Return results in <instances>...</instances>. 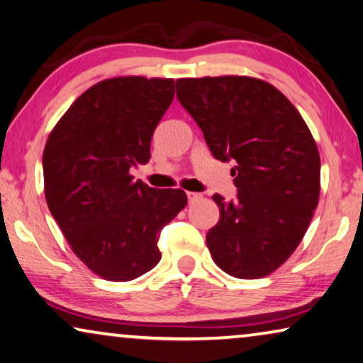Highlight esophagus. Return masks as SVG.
Masks as SVG:
<instances>
[{"label":"esophagus","mask_w":363,"mask_h":363,"mask_svg":"<svg viewBox=\"0 0 363 363\" xmlns=\"http://www.w3.org/2000/svg\"><path fill=\"white\" fill-rule=\"evenodd\" d=\"M200 197V194H197V192H187V199H189V202H196V200H199Z\"/></svg>","instance_id":"obj_1"}]
</instances>
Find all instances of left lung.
Instances as JSON below:
<instances>
[{
  "instance_id": "obj_1",
  "label": "left lung",
  "mask_w": 363,
  "mask_h": 363,
  "mask_svg": "<svg viewBox=\"0 0 363 363\" xmlns=\"http://www.w3.org/2000/svg\"><path fill=\"white\" fill-rule=\"evenodd\" d=\"M176 96L228 163L236 200H213L220 220L207 246L223 272L266 277L300 245L320 199V153L300 112L266 81L247 77L184 78Z\"/></svg>"
}]
</instances>
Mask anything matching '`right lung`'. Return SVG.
Wrapping results in <instances>:
<instances>
[{"label": "right lung", "mask_w": 363, "mask_h": 363, "mask_svg": "<svg viewBox=\"0 0 363 363\" xmlns=\"http://www.w3.org/2000/svg\"><path fill=\"white\" fill-rule=\"evenodd\" d=\"M174 97V81L111 78L81 94L43 150L48 210L94 274L128 282L160 262V231L186 207L181 189L133 181Z\"/></svg>", "instance_id": "1"}]
</instances>
